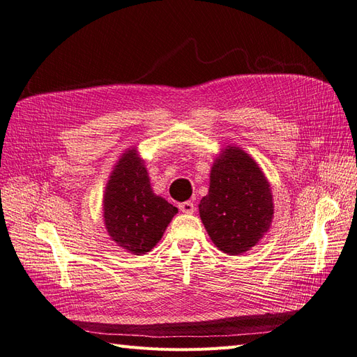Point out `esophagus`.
<instances>
[{
  "label": "esophagus",
  "mask_w": 357,
  "mask_h": 357,
  "mask_svg": "<svg viewBox=\"0 0 357 357\" xmlns=\"http://www.w3.org/2000/svg\"><path fill=\"white\" fill-rule=\"evenodd\" d=\"M178 208H180V211H183V213L192 214L193 211H195V205H193V202H190V201H185V202L178 204Z\"/></svg>",
  "instance_id": "34e87169"
}]
</instances>
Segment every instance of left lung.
<instances>
[{"label": "left lung", "mask_w": 357, "mask_h": 357, "mask_svg": "<svg viewBox=\"0 0 357 357\" xmlns=\"http://www.w3.org/2000/svg\"><path fill=\"white\" fill-rule=\"evenodd\" d=\"M199 218L213 244L236 256L250 250L271 228L273 190L262 168L241 147L220 149L210 171Z\"/></svg>", "instance_id": "8db88e82"}]
</instances>
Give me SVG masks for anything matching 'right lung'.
<instances>
[{"instance_id": "1", "label": "right lung", "mask_w": 357, "mask_h": 357, "mask_svg": "<svg viewBox=\"0 0 357 357\" xmlns=\"http://www.w3.org/2000/svg\"><path fill=\"white\" fill-rule=\"evenodd\" d=\"M144 164L137 147L126 149L110 172L102 198L110 240L137 256L152 250L178 211L153 192Z\"/></svg>"}]
</instances>
